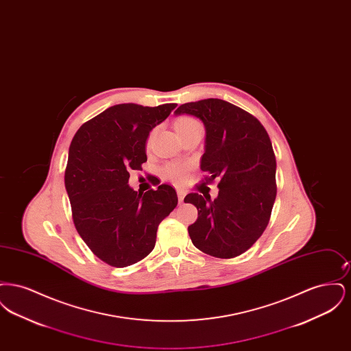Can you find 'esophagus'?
Here are the masks:
<instances>
[{"instance_id":"obj_1","label":"esophagus","mask_w":351,"mask_h":351,"mask_svg":"<svg viewBox=\"0 0 351 351\" xmlns=\"http://www.w3.org/2000/svg\"><path fill=\"white\" fill-rule=\"evenodd\" d=\"M178 197H179L180 202H183L184 197H185V192H184L183 189H178Z\"/></svg>"}]
</instances>
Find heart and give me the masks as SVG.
Wrapping results in <instances>:
<instances>
[{"label":"heart","instance_id":"1","mask_svg":"<svg viewBox=\"0 0 351 351\" xmlns=\"http://www.w3.org/2000/svg\"><path fill=\"white\" fill-rule=\"evenodd\" d=\"M199 122L196 119L191 117H180L176 119L175 122V129L178 134L182 133L185 129H189L195 125H197ZM186 171H188V166L186 165H182V163H171L165 168V176L169 179L173 183L180 184L183 183L186 176Z\"/></svg>","mask_w":351,"mask_h":351}]
</instances>
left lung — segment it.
Here are the masks:
<instances>
[{
	"mask_svg": "<svg viewBox=\"0 0 351 351\" xmlns=\"http://www.w3.org/2000/svg\"><path fill=\"white\" fill-rule=\"evenodd\" d=\"M176 114L200 118L205 126L201 169L205 184L218 180L217 199L189 193L184 202L197 208L188 226L199 250L222 259L235 258L267 228L276 197V159L266 129L250 113L219 99L186 102Z\"/></svg>",
	"mask_w": 351,
	"mask_h": 351,
	"instance_id": "1",
	"label": "left lung"
}]
</instances>
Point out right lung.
<instances>
[{
  "mask_svg": "<svg viewBox=\"0 0 351 351\" xmlns=\"http://www.w3.org/2000/svg\"><path fill=\"white\" fill-rule=\"evenodd\" d=\"M176 104L155 108L119 104L82 125L68 151L64 184L75 228L102 262L126 267L150 254L159 223L178 205L176 191L162 184L136 192L132 169L147 162L146 141Z\"/></svg>",
  "mask_w": 351,
  "mask_h": 351,
  "instance_id": "1",
  "label": "right lung"
}]
</instances>
